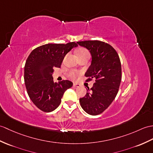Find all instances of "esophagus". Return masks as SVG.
I'll return each mask as SVG.
<instances>
[{"instance_id": "obj_1", "label": "esophagus", "mask_w": 153, "mask_h": 153, "mask_svg": "<svg viewBox=\"0 0 153 153\" xmlns=\"http://www.w3.org/2000/svg\"><path fill=\"white\" fill-rule=\"evenodd\" d=\"M81 85L79 84H77V83H74V87H80Z\"/></svg>"}]
</instances>
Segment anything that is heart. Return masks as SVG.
I'll return each instance as SVG.
<instances>
[{
    "label": "heart",
    "mask_w": 153,
    "mask_h": 153,
    "mask_svg": "<svg viewBox=\"0 0 153 153\" xmlns=\"http://www.w3.org/2000/svg\"><path fill=\"white\" fill-rule=\"evenodd\" d=\"M84 54H89V53H88V50H87L86 49H84V48H81L79 49H78L77 51V56H79L81 55H84ZM77 76V73L76 72H71L70 74V76L72 77V78H75Z\"/></svg>",
    "instance_id": "obj_1"
}]
</instances>
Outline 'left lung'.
<instances>
[{
	"label": "left lung",
	"instance_id": "left-lung-1",
	"mask_svg": "<svg viewBox=\"0 0 153 153\" xmlns=\"http://www.w3.org/2000/svg\"><path fill=\"white\" fill-rule=\"evenodd\" d=\"M89 50L92 62L85 76L87 82L95 79L91 89L79 98L81 108L88 114L97 115L107 109L119 91L122 72L118 53L111 45L99 40L77 42Z\"/></svg>",
	"mask_w": 153,
	"mask_h": 153
}]
</instances>
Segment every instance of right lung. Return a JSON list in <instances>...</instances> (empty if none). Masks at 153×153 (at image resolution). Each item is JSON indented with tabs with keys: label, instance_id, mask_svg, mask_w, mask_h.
I'll use <instances>...</instances> for the list:
<instances>
[{
	"label": "right lung",
	"instance_id": "1",
	"mask_svg": "<svg viewBox=\"0 0 153 153\" xmlns=\"http://www.w3.org/2000/svg\"><path fill=\"white\" fill-rule=\"evenodd\" d=\"M78 45L76 42L48 44L33 49L25 65L24 80L28 97L36 107L44 112L58 108L64 93L73 83L62 80L54 83L52 74L60 68L65 55Z\"/></svg>",
	"mask_w": 153,
	"mask_h": 153
}]
</instances>
